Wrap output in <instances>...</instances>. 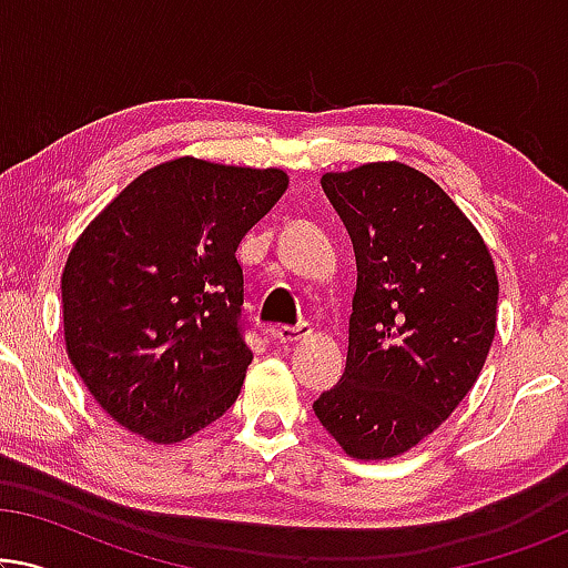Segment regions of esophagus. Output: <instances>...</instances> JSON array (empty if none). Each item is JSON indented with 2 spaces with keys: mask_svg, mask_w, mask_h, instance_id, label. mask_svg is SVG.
Wrapping results in <instances>:
<instances>
[{
  "mask_svg": "<svg viewBox=\"0 0 568 568\" xmlns=\"http://www.w3.org/2000/svg\"><path fill=\"white\" fill-rule=\"evenodd\" d=\"M310 336V325L307 323H297V325H278L274 328V338L278 344H294V341H302Z\"/></svg>",
  "mask_w": 568,
  "mask_h": 568,
  "instance_id": "34e87169",
  "label": "esophagus"
}]
</instances>
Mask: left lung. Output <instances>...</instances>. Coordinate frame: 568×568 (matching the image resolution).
Segmentation results:
<instances>
[{"label":"left lung","instance_id":"1","mask_svg":"<svg viewBox=\"0 0 568 568\" xmlns=\"http://www.w3.org/2000/svg\"><path fill=\"white\" fill-rule=\"evenodd\" d=\"M352 237L354 313L346 369L313 403L352 457L416 447L476 383L496 333L491 253L455 201L403 162L325 173Z\"/></svg>","mask_w":568,"mask_h":568}]
</instances>
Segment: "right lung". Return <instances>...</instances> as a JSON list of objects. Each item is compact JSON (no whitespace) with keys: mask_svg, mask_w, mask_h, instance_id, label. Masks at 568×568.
Returning <instances> with one entry per match:
<instances>
[{"mask_svg":"<svg viewBox=\"0 0 568 568\" xmlns=\"http://www.w3.org/2000/svg\"><path fill=\"white\" fill-rule=\"evenodd\" d=\"M284 170L181 158L131 181L69 253L67 352L108 416L173 445L216 422L243 387L245 232L284 196Z\"/></svg>","mask_w":568,"mask_h":568,"instance_id":"1","label":"right lung"}]
</instances>
